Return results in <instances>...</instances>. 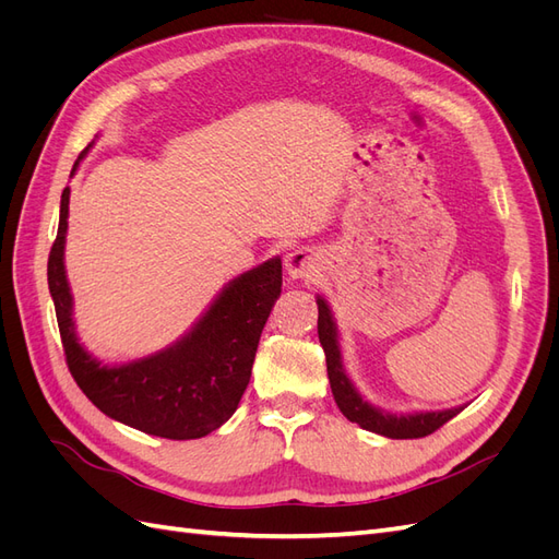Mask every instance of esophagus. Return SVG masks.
Listing matches in <instances>:
<instances>
[{
	"label": "esophagus",
	"instance_id": "34e87169",
	"mask_svg": "<svg viewBox=\"0 0 559 559\" xmlns=\"http://www.w3.org/2000/svg\"><path fill=\"white\" fill-rule=\"evenodd\" d=\"M284 265H286V273H289L292 277H312L317 270L314 253L306 247L294 249L289 257L284 259Z\"/></svg>",
	"mask_w": 559,
	"mask_h": 559
}]
</instances>
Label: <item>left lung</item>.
Segmentation results:
<instances>
[{
  "mask_svg": "<svg viewBox=\"0 0 559 559\" xmlns=\"http://www.w3.org/2000/svg\"><path fill=\"white\" fill-rule=\"evenodd\" d=\"M317 308H319V319H317V333H319V343L324 347L326 354V370H329V382H331V392L337 403V408L349 419L357 421V425L366 431H373L386 438H425L433 433L436 429H441L448 419L454 415H460L462 408H450L441 413H415V415H392L373 408V405L366 403L349 378L345 376L343 359H341V349H337V333L331 310L326 306L324 298H317Z\"/></svg>",
  "mask_w": 559,
  "mask_h": 559,
  "instance_id": "obj_1",
  "label": "left lung"
}]
</instances>
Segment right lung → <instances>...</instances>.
<instances>
[{"instance_id": "1", "label": "right lung", "mask_w": 559, "mask_h": 559, "mask_svg": "<svg viewBox=\"0 0 559 559\" xmlns=\"http://www.w3.org/2000/svg\"><path fill=\"white\" fill-rule=\"evenodd\" d=\"M91 146L81 151L79 160ZM67 214L70 189L60 198L58 235L48 253V289L67 368L81 392L107 417L170 441H191L222 427L249 384L261 331L282 292V261L270 259L235 277L193 331L173 347L123 366H103L79 345L74 331L64 275Z\"/></svg>"}]
</instances>
